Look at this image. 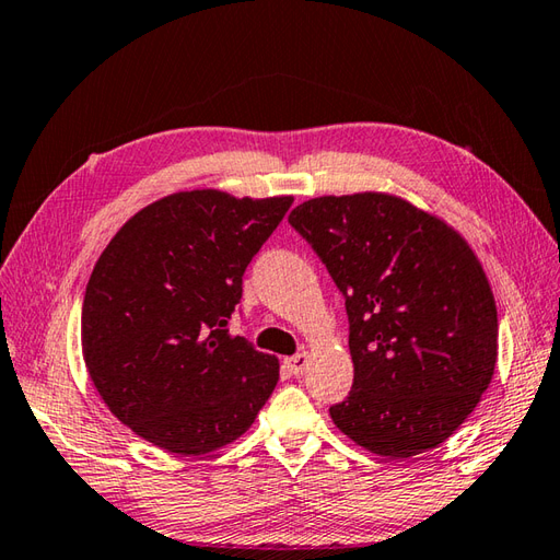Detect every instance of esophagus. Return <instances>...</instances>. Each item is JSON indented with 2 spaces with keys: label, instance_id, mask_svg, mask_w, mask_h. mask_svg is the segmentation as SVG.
<instances>
[{
  "label": "esophagus",
  "instance_id": "1",
  "mask_svg": "<svg viewBox=\"0 0 560 560\" xmlns=\"http://www.w3.org/2000/svg\"><path fill=\"white\" fill-rule=\"evenodd\" d=\"M284 364H288L290 374L302 376L304 371L308 369V352H300V354H294V357H290V359H284Z\"/></svg>",
  "mask_w": 560,
  "mask_h": 560
}]
</instances>
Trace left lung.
Here are the masks:
<instances>
[{
	"mask_svg": "<svg viewBox=\"0 0 560 560\" xmlns=\"http://www.w3.org/2000/svg\"><path fill=\"white\" fill-rule=\"evenodd\" d=\"M345 294L354 383L330 417L388 459L448 441L499 359L487 272L463 234L400 196H318L290 213Z\"/></svg>",
	"mask_w": 560,
	"mask_h": 560,
	"instance_id": "1",
	"label": "left lung"
}]
</instances>
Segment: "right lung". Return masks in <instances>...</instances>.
<instances>
[{
  "label": "right lung",
  "mask_w": 560,
  "mask_h": 560,
  "mask_svg": "<svg viewBox=\"0 0 560 560\" xmlns=\"http://www.w3.org/2000/svg\"><path fill=\"white\" fill-rule=\"evenodd\" d=\"M292 196L170 194L105 246L81 312L89 376L136 436L206 455L254 424L280 378L272 354L230 335L242 276Z\"/></svg>",
  "instance_id": "obj_1"
}]
</instances>
